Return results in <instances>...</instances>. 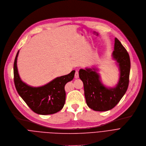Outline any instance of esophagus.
<instances>
[{
	"label": "esophagus",
	"instance_id": "1",
	"mask_svg": "<svg viewBox=\"0 0 146 146\" xmlns=\"http://www.w3.org/2000/svg\"><path fill=\"white\" fill-rule=\"evenodd\" d=\"M75 78H79V72L78 71H75Z\"/></svg>",
	"mask_w": 146,
	"mask_h": 146
}]
</instances>
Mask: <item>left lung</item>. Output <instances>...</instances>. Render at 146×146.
<instances>
[{
  "label": "left lung",
  "instance_id": "8db88e82",
  "mask_svg": "<svg viewBox=\"0 0 146 146\" xmlns=\"http://www.w3.org/2000/svg\"><path fill=\"white\" fill-rule=\"evenodd\" d=\"M113 57L119 64L120 78L117 86L108 89L100 82L99 75L92 69L80 70L79 75L84 86L86 104L99 111H107L117 105L126 93L129 82L131 62L129 54L120 41L115 38Z\"/></svg>",
  "mask_w": 146,
  "mask_h": 146
}]
</instances>
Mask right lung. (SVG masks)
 <instances>
[{"mask_svg": "<svg viewBox=\"0 0 146 146\" xmlns=\"http://www.w3.org/2000/svg\"><path fill=\"white\" fill-rule=\"evenodd\" d=\"M18 53L19 50L14 63V81L21 97L35 113L39 114H52L62 110L66 101L64 86L73 79L75 71L73 70L68 75L58 77L44 86H29L21 80L18 72L17 60Z\"/></svg>", "mask_w": 146, "mask_h": 146, "instance_id": "add662e5", "label": "right lung"}]
</instances>
